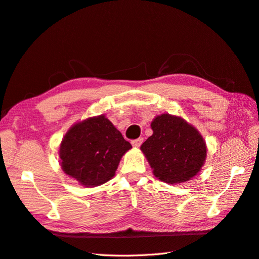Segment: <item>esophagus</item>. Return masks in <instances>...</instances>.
<instances>
[{
    "label": "esophagus",
    "instance_id": "1",
    "mask_svg": "<svg viewBox=\"0 0 259 259\" xmlns=\"http://www.w3.org/2000/svg\"><path fill=\"white\" fill-rule=\"evenodd\" d=\"M142 142H144V139H142V138H138V139H136V140H133V142H131V144H133L134 147L138 148V147L141 146Z\"/></svg>",
    "mask_w": 259,
    "mask_h": 259
}]
</instances>
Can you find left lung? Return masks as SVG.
<instances>
[{"instance_id": "8db88e82", "label": "left lung", "mask_w": 259, "mask_h": 259, "mask_svg": "<svg viewBox=\"0 0 259 259\" xmlns=\"http://www.w3.org/2000/svg\"><path fill=\"white\" fill-rule=\"evenodd\" d=\"M150 125L152 136L140 149L155 177L169 185L194 178L207 157L206 141L199 131L184 118L169 113L157 115Z\"/></svg>"}]
</instances>
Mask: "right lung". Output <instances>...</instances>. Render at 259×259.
<instances>
[{"label":"right lung","mask_w":259,"mask_h":259,"mask_svg":"<svg viewBox=\"0 0 259 259\" xmlns=\"http://www.w3.org/2000/svg\"><path fill=\"white\" fill-rule=\"evenodd\" d=\"M131 148L106 115H96L70 126L60 144V164L79 185L97 187L113 178Z\"/></svg>","instance_id":"obj_1"}]
</instances>
